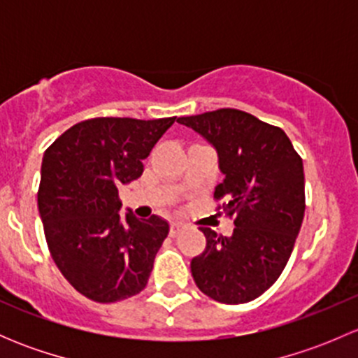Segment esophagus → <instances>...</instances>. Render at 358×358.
<instances>
[{"instance_id":"obj_1","label":"esophagus","mask_w":358,"mask_h":358,"mask_svg":"<svg viewBox=\"0 0 358 358\" xmlns=\"http://www.w3.org/2000/svg\"><path fill=\"white\" fill-rule=\"evenodd\" d=\"M182 230H183V225H182V223H173L171 229H169V236H171V237H176V236H178L180 232H182Z\"/></svg>"}]
</instances>
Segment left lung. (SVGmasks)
Returning <instances> with one entry per match:
<instances>
[{
	"label": "left lung",
	"mask_w": 358,
	"mask_h": 358,
	"mask_svg": "<svg viewBox=\"0 0 358 358\" xmlns=\"http://www.w3.org/2000/svg\"><path fill=\"white\" fill-rule=\"evenodd\" d=\"M216 149L225 180L215 199L232 237L201 227L206 249L190 262L197 287L220 303L262 296L286 268L305 215L303 159L279 126L237 109L178 117Z\"/></svg>",
	"instance_id": "1"
}]
</instances>
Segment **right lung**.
<instances>
[{
	"instance_id": "obj_1",
	"label": "right lung",
	"mask_w": 358,
	"mask_h": 358,
	"mask_svg": "<svg viewBox=\"0 0 358 358\" xmlns=\"http://www.w3.org/2000/svg\"><path fill=\"white\" fill-rule=\"evenodd\" d=\"M176 117H93L46 149L38 208L53 262L76 291L115 303L145 289L169 225L119 215L117 187L142 176L143 159Z\"/></svg>"
}]
</instances>
